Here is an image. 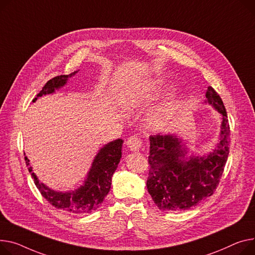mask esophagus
Returning <instances> with one entry per match:
<instances>
[{
	"instance_id": "esophagus-1",
	"label": "esophagus",
	"mask_w": 255,
	"mask_h": 255,
	"mask_svg": "<svg viewBox=\"0 0 255 255\" xmlns=\"http://www.w3.org/2000/svg\"><path fill=\"white\" fill-rule=\"evenodd\" d=\"M126 144L131 151H138L142 146V141L136 135H132L127 139Z\"/></svg>"
}]
</instances>
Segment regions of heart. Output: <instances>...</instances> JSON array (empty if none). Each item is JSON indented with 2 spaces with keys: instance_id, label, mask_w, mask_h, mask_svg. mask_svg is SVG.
Segmentation results:
<instances>
[{
  "instance_id": "b5f03b06",
  "label": "heart",
  "mask_w": 255,
  "mask_h": 255,
  "mask_svg": "<svg viewBox=\"0 0 255 255\" xmlns=\"http://www.w3.org/2000/svg\"><path fill=\"white\" fill-rule=\"evenodd\" d=\"M163 86L164 82L160 79L135 85L129 88L123 95L122 104L126 109H137L145 106L150 100L154 99L155 95L163 88ZM168 117L169 113L167 108L161 107L147 117L146 125L149 129H161L167 124Z\"/></svg>"
}]
</instances>
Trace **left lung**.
<instances>
[{"label": "left lung", "mask_w": 255, "mask_h": 255, "mask_svg": "<svg viewBox=\"0 0 255 255\" xmlns=\"http://www.w3.org/2000/svg\"><path fill=\"white\" fill-rule=\"evenodd\" d=\"M206 98L223 115L219 142L208 156L190 157L185 161L181 139L169 134L149 136L146 188L161 210L183 211L198 205L214 194L223 175L230 152V124L223 100L211 86Z\"/></svg>", "instance_id": "left-lung-1"}]
</instances>
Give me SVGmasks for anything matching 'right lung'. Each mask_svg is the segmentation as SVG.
<instances>
[{
	"mask_svg": "<svg viewBox=\"0 0 255 255\" xmlns=\"http://www.w3.org/2000/svg\"><path fill=\"white\" fill-rule=\"evenodd\" d=\"M76 73L57 76L49 80L40 93L37 94V97L32 100V103L38 97L53 93L55 89L62 87L66 83L67 78L74 76ZM122 139H117L101 147L92 163V167L84 184L76 191L69 193L55 192L49 189L44 183L39 182L36 174L32 172V167L27 157H25V163L38 190L51 205L74 214H87L96 210L109 194L112 176L122 157Z\"/></svg>",
	"mask_w": 255,
	"mask_h": 255,
	"instance_id": "obj_1",
	"label": "right lung"
}]
</instances>
